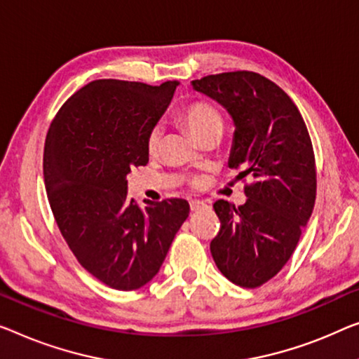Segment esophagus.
Here are the masks:
<instances>
[{"instance_id":"esophagus-1","label":"esophagus","mask_w":359,"mask_h":359,"mask_svg":"<svg viewBox=\"0 0 359 359\" xmlns=\"http://www.w3.org/2000/svg\"><path fill=\"white\" fill-rule=\"evenodd\" d=\"M203 208H206V203H203V201H200V200H191V201H190V210L194 211V212L203 210Z\"/></svg>"}]
</instances>
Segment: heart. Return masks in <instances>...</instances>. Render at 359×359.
Masks as SVG:
<instances>
[{
	"label": "heart",
	"instance_id": "obj_1",
	"mask_svg": "<svg viewBox=\"0 0 359 359\" xmlns=\"http://www.w3.org/2000/svg\"><path fill=\"white\" fill-rule=\"evenodd\" d=\"M180 117L198 140H200L205 133L212 130V128H217V127L222 128L221 114H219L214 106L206 103V101H195V103H190L189 106H185V108L180 111ZM161 137H163L161 127H154L153 130L149 132L148 142H147L149 153L158 151L159 143H161Z\"/></svg>",
	"mask_w": 359,
	"mask_h": 359
}]
</instances>
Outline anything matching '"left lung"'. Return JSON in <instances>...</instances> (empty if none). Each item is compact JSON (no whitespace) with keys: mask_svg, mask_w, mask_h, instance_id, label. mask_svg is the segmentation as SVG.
I'll list each match as a JSON object with an SVG mask.
<instances>
[{"mask_svg":"<svg viewBox=\"0 0 359 359\" xmlns=\"http://www.w3.org/2000/svg\"><path fill=\"white\" fill-rule=\"evenodd\" d=\"M221 104L233 122L229 168L250 175L248 200L235 208L214 203L221 229L211 242L219 271L235 285L255 288L279 272L293 251L316 200V165L308 128L280 87L238 71L191 82Z\"/></svg>","mask_w":359,"mask_h":359,"instance_id":"left-lung-1","label":"left lung"}]
</instances>
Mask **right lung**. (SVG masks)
Masks as SVG:
<instances>
[{
	"label": "right lung",
	"mask_w": 359,
	"mask_h": 359,
	"mask_svg": "<svg viewBox=\"0 0 359 359\" xmlns=\"http://www.w3.org/2000/svg\"><path fill=\"white\" fill-rule=\"evenodd\" d=\"M175 87L95 80L62 104L48 130L43 175L57 227L82 267L116 290L151 280L189 217L180 198L145 200V210L127 198V174L148 163V135Z\"/></svg>",
	"instance_id": "obj_1"
}]
</instances>
